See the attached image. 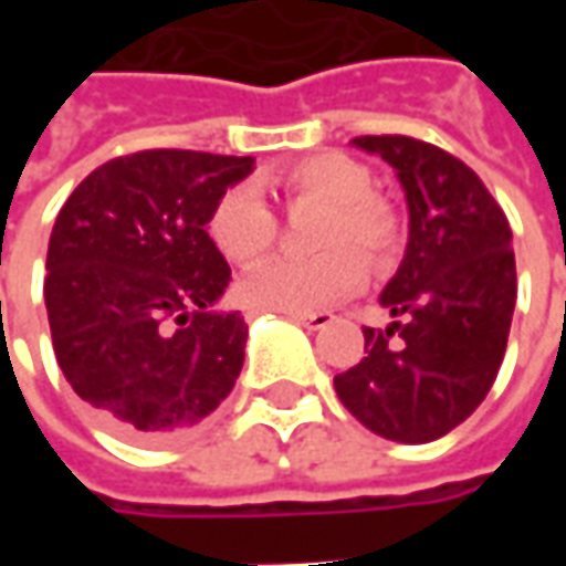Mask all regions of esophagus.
Here are the masks:
<instances>
[{"mask_svg":"<svg viewBox=\"0 0 566 566\" xmlns=\"http://www.w3.org/2000/svg\"><path fill=\"white\" fill-rule=\"evenodd\" d=\"M296 324H303L308 331H324V327H331L333 315L331 312H294V315H287Z\"/></svg>","mask_w":566,"mask_h":566,"instance_id":"obj_1","label":"esophagus"}]
</instances>
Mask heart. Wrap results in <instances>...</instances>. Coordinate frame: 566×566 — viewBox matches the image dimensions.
Here are the masks:
<instances>
[{"mask_svg": "<svg viewBox=\"0 0 566 566\" xmlns=\"http://www.w3.org/2000/svg\"><path fill=\"white\" fill-rule=\"evenodd\" d=\"M266 187L287 202H318L324 218L315 245L327 248L308 260L279 258L248 272L239 282V300L258 312H318L355 294L367 279L364 258L385 263L400 248V221L373 193V175L364 163L336 150L312 154L266 175ZM209 235L223 258L248 266L270 251L275 218L254 187L235 185L211 206Z\"/></svg>", "mask_w": 566, "mask_h": 566, "instance_id": "obj_1", "label": "heart"}]
</instances>
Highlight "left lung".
<instances>
[{
  "mask_svg": "<svg viewBox=\"0 0 566 566\" xmlns=\"http://www.w3.org/2000/svg\"><path fill=\"white\" fill-rule=\"evenodd\" d=\"M352 145L400 178L409 242L379 296L394 321L364 327L367 357L333 385L373 433L433 442L473 416L503 364L518 291L510 221L449 150L409 136H357Z\"/></svg>",
  "mask_w": 566,
  "mask_h": 566,
  "instance_id": "8db88e82",
  "label": "left lung"
}]
</instances>
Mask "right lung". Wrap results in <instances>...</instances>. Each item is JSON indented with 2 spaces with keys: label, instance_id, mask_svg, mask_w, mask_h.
I'll list each match as a JSON object with an SVG mask.
<instances>
[{
  "label": "right lung",
  "instance_id": "obj_1",
  "mask_svg": "<svg viewBox=\"0 0 566 566\" xmlns=\"http://www.w3.org/2000/svg\"><path fill=\"white\" fill-rule=\"evenodd\" d=\"M254 157L139 150L103 163L56 214L44 306L56 364L105 424L163 442L233 391L248 324L218 312L230 266L211 206Z\"/></svg>",
  "mask_w": 566,
  "mask_h": 566
}]
</instances>
